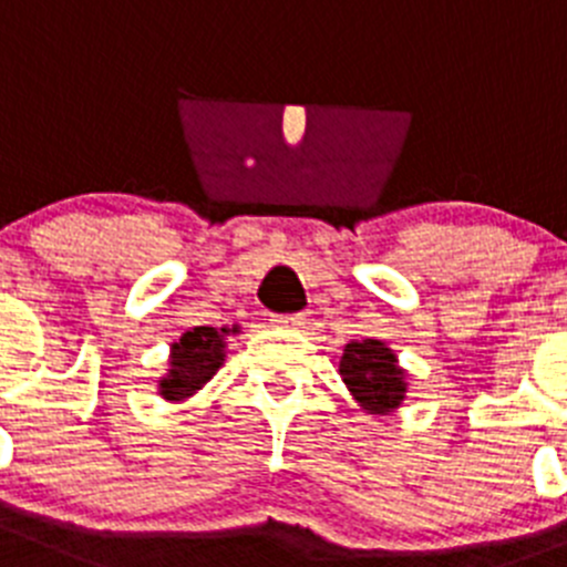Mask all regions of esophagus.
Instances as JSON below:
<instances>
[{
	"label": "esophagus",
	"instance_id": "obj_1",
	"mask_svg": "<svg viewBox=\"0 0 567 567\" xmlns=\"http://www.w3.org/2000/svg\"><path fill=\"white\" fill-rule=\"evenodd\" d=\"M271 324L277 327V330H299V327H305V316H301V313H293V316H274Z\"/></svg>",
	"mask_w": 567,
	"mask_h": 567
}]
</instances>
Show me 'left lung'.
Masks as SVG:
<instances>
[{
  "mask_svg": "<svg viewBox=\"0 0 567 567\" xmlns=\"http://www.w3.org/2000/svg\"><path fill=\"white\" fill-rule=\"evenodd\" d=\"M341 378L349 394L369 414L385 416L405 400V369L396 367V355L378 338L349 341L341 355Z\"/></svg>",
  "mask_w": 567,
  "mask_h": 567,
  "instance_id": "left-lung-1",
  "label": "left lung"
}]
</instances>
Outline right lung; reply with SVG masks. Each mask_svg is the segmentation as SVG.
I'll return each instance as SVG.
<instances>
[{"mask_svg": "<svg viewBox=\"0 0 567 567\" xmlns=\"http://www.w3.org/2000/svg\"><path fill=\"white\" fill-rule=\"evenodd\" d=\"M226 332H237V327H193L184 332L171 347V369L158 380V394L178 403L204 389L226 361Z\"/></svg>", "mask_w": 567, "mask_h": 567, "instance_id": "obj_1", "label": "right lung"}]
</instances>
